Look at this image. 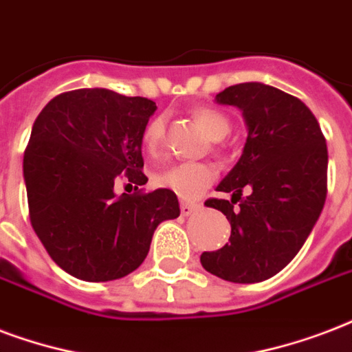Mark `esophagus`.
Returning a JSON list of instances; mask_svg holds the SVG:
<instances>
[{
    "label": "esophagus",
    "mask_w": 352,
    "mask_h": 352,
    "mask_svg": "<svg viewBox=\"0 0 352 352\" xmlns=\"http://www.w3.org/2000/svg\"><path fill=\"white\" fill-rule=\"evenodd\" d=\"M199 206L192 205V203H186V201H182L181 203V214L182 216H190V214H194Z\"/></svg>",
    "instance_id": "obj_1"
}]
</instances>
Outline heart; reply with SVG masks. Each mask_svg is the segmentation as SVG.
<instances>
[{
  "label": "heart",
  "mask_w": 352,
  "mask_h": 352,
  "mask_svg": "<svg viewBox=\"0 0 352 352\" xmlns=\"http://www.w3.org/2000/svg\"><path fill=\"white\" fill-rule=\"evenodd\" d=\"M194 118L212 142L223 140L230 133L229 120L221 112L212 111V109H197L194 112ZM164 133L166 120L162 116L155 118L147 123V127L144 129V134H142V140H144V147L149 155H155L160 149L162 140H164ZM214 181H216V170L210 164H199V162L173 164L155 175V182L158 186L168 188L181 199L186 201L197 199Z\"/></svg>",
  "instance_id": "heart-1"
}]
</instances>
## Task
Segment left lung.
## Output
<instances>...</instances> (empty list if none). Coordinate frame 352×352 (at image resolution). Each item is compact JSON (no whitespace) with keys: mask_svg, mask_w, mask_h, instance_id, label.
Returning <instances> with one entry per match:
<instances>
[{"mask_svg":"<svg viewBox=\"0 0 352 352\" xmlns=\"http://www.w3.org/2000/svg\"><path fill=\"white\" fill-rule=\"evenodd\" d=\"M248 125L240 160L218 184L232 199H208L230 223L229 243L201 254L206 272L253 284L277 275L299 253L327 197L325 136L310 109L270 85L241 82L216 96ZM248 187L250 195L241 197Z\"/></svg>","mask_w":352,"mask_h":352,"instance_id":"8db88e82","label":"left lung"}]
</instances>
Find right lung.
Masks as SVG:
<instances>
[{"label": "right lung", "instance_id": "obj_1", "mask_svg": "<svg viewBox=\"0 0 352 352\" xmlns=\"http://www.w3.org/2000/svg\"><path fill=\"white\" fill-rule=\"evenodd\" d=\"M155 111L147 98L80 88L51 99L34 120L23 155L29 218L53 262L80 280L133 273L155 229L181 214L168 188L113 190L120 178L137 189L147 182L142 134Z\"/></svg>", "mask_w": 352, "mask_h": 352}]
</instances>
